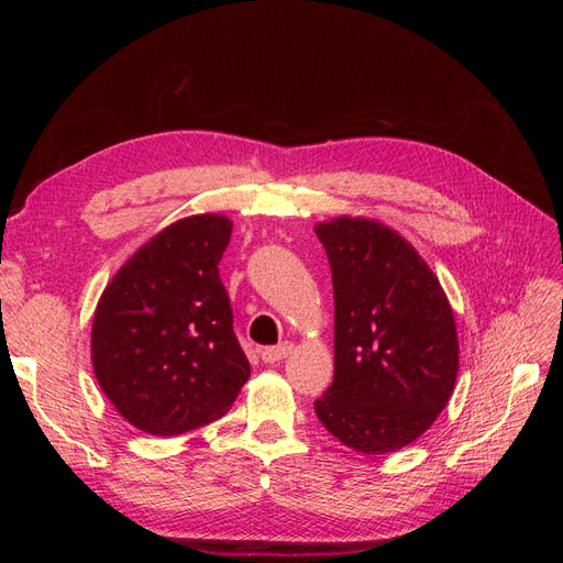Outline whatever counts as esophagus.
I'll return each mask as SVG.
<instances>
[{"mask_svg": "<svg viewBox=\"0 0 563 563\" xmlns=\"http://www.w3.org/2000/svg\"><path fill=\"white\" fill-rule=\"evenodd\" d=\"M291 350H294V343H288V340H284V343H279V345L265 347V350L261 352V356H263L265 364H277V362L286 360V356L291 354Z\"/></svg>", "mask_w": 563, "mask_h": 563, "instance_id": "1", "label": "esophagus"}]
</instances>
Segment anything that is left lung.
Instances as JSON below:
<instances>
[{
  "label": "left lung",
  "mask_w": 563,
  "mask_h": 563,
  "mask_svg": "<svg viewBox=\"0 0 563 563\" xmlns=\"http://www.w3.org/2000/svg\"><path fill=\"white\" fill-rule=\"evenodd\" d=\"M333 277V383L317 418L360 453H391L444 411L457 376V333L434 272L404 236L371 218L314 228Z\"/></svg>",
  "instance_id": "left-lung-1"
}]
</instances>
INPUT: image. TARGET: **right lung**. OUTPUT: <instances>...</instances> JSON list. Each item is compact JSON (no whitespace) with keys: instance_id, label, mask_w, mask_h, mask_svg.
I'll return each instance as SVG.
<instances>
[{"instance_id":"right-lung-1","label":"right lung","mask_w":563,"mask_h":563,"mask_svg":"<svg viewBox=\"0 0 563 563\" xmlns=\"http://www.w3.org/2000/svg\"><path fill=\"white\" fill-rule=\"evenodd\" d=\"M232 220H176L119 267L98 300L91 362L119 416L176 437L223 416L251 376L218 263Z\"/></svg>"}]
</instances>
